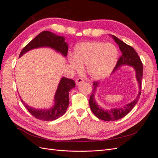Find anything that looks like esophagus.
I'll use <instances>...</instances> for the list:
<instances>
[{"label": "esophagus", "mask_w": 158, "mask_h": 158, "mask_svg": "<svg viewBox=\"0 0 158 158\" xmlns=\"http://www.w3.org/2000/svg\"><path fill=\"white\" fill-rule=\"evenodd\" d=\"M83 82H84V80L82 78H78L76 80V84L77 85H78L79 84H80L81 83H83Z\"/></svg>", "instance_id": "1"}]
</instances>
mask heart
<instances>
[{
	"instance_id": "b5f03b06",
	"label": "heart",
	"mask_w": 158,
	"mask_h": 158,
	"mask_svg": "<svg viewBox=\"0 0 158 158\" xmlns=\"http://www.w3.org/2000/svg\"><path fill=\"white\" fill-rule=\"evenodd\" d=\"M118 58L116 47L99 41L82 42L76 45L74 56L69 59L74 71L80 72L86 65V73L93 80L106 78L115 66Z\"/></svg>"
}]
</instances>
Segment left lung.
<instances>
[{"instance_id":"left-lung-1","label":"left lung","mask_w":158,"mask_h":158,"mask_svg":"<svg viewBox=\"0 0 158 158\" xmlns=\"http://www.w3.org/2000/svg\"><path fill=\"white\" fill-rule=\"evenodd\" d=\"M110 36L113 38L116 44L118 45L119 49H120L121 52V56L118 60L113 72H115L123 66H132L135 71L136 79L138 84L139 90H138V93L136 98L130 103L126 104L125 106H124L122 107L106 109L99 106L96 100H95V94L97 92L99 82H94L93 84L94 88L89 98V107L95 116L99 119H101V120L105 121H113L118 120V119L125 117L133 109V107L135 106V105L138 102V99L140 98V95L141 94L142 78L143 75V66L142 61L136 51L131 46L128 45L125 42L118 39L114 35H110Z\"/></svg>"}]
</instances>
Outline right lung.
<instances>
[{
	"label": "right lung",
	"mask_w": 158,
	"mask_h": 158,
	"mask_svg": "<svg viewBox=\"0 0 158 158\" xmlns=\"http://www.w3.org/2000/svg\"><path fill=\"white\" fill-rule=\"evenodd\" d=\"M49 47L59 52L64 57L68 53L69 45L64 36L57 35L49 31H44L32 40L20 54V57L30 50ZM75 82L72 79L62 77L54 97V105L49 109H35L27 105L20 96L21 101L33 117L44 121L56 120L66 113L69 105V92L75 88Z\"/></svg>",
	"instance_id": "obj_1"
}]
</instances>
